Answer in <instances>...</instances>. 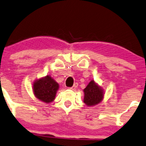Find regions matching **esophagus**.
<instances>
[{"label": "esophagus", "instance_id": "1", "mask_svg": "<svg viewBox=\"0 0 146 146\" xmlns=\"http://www.w3.org/2000/svg\"><path fill=\"white\" fill-rule=\"evenodd\" d=\"M78 83H74V84L73 86L70 89H71L72 90H76V89L77 88V87H78Z\"/></svg>", "mask_w": 146, "mask_h": 146}]
</instances>
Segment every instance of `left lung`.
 <instances>
[{
  "mask_svg": "<svg viewBox=\"0 0 146 146\" xmlns=\"http://www.w3.org/2000/svg\"><path fill=\"white\" fill-rule=\"evenodd\" d=\"M83 102L87 107H94L104 99V91L94 80H92L83 90Z\"/></svg>",
  "mask_w": 146,
  "mask_h": 146,
  "instance_id": "8db88e82",
  "label": "left lung"
}]
</instances>
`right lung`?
Masks as SVG:
<instances>
[{
	"mask_svg": "<svg viewBox=\"0 0 146 146\" xmlns=\"http://www.w3.org/2000/svg\"><path fill=\"white\" fill-rule=\"evenodd\" d=\"M32 89L36 98L44 103L48 104L55 99L59 85L50 75H46L36 79L33 83Z\"/></svg>",
	"mask_w": 146,
	"mask_h": 146,
	"instance_id": "add662e5",
	"label": "right lung"
}]
</instances>
